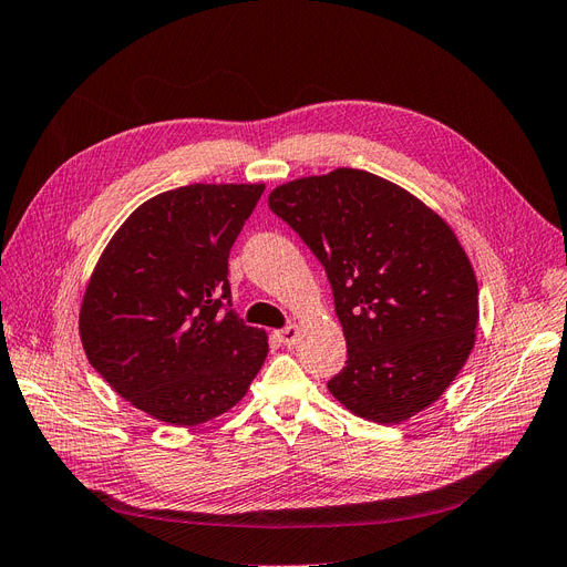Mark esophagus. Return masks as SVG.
Segmentation results:
<instances>
[{"mask_svg":"<svg viewBox=\"0 0 567 567\" xmlns=\"http://www.w3.org/2000/svg\"><path fill=\"white\" fill-rule=\"evenodd\" d=\"M278 339L282 346H295L299 341V327L297 324H287L285 329L278 331Z\"/></svg>","mask_w":567,"mask_h":567,"instance_id":"obj_1","label":"esophagus"}]
</instances>
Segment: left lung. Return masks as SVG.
<instances>
[{"mask_svg": "<svg viewBox=\"0 0 567 567\" xmlns=\"http://www.w3.org/2000/svg\"><path fill=\"white\" fill-rule=\"evenodd\" d=\"M268 207L333 291L348 360L329 392L373 423H402L436 402L478 322L474 270L451 226L402 186L352 167L272 188Z\"/></svg>", "mask_w": 567, "mask_h": 567, "instance_id": "8db88e82", "label": "left lung"}]
</instances>
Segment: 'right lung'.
Instances as JSON below:
<instances>
[{"instance_id":"right-lung-1","label":"right lung","mask_w":567,"mask_h":567,"mask_svg":"<svg viewBox=\"0 0 567 567\" xmlns=\"http://www.w3.org/2000/svg\"><path fill=\"white\" fill-rule=\"evenodd\" d=\"M264 184H188L142 203L93 270L79 316L93 369L163 423L194 427L236 406L266 331L230 308L228 251Z\"/></svg>"}]
</instances>
